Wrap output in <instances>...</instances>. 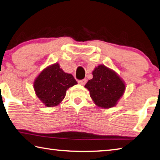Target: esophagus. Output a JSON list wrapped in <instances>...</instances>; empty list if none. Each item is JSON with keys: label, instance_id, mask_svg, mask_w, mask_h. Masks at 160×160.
I'll use <instances>...</instances> for the list:
<instances>
[{"label": "esophagus", "instance_id": "obj_1", "mask_svg": "<svg viewBox=\"0 0 160 160\" xmlns=\"http://www.w3.org/2000/svg\"><path fill=\"white\" fill-rule=\"evenodd\" d=\"M86 82H87V80H86V79H83V80H78V83H79L80 85H85Z\"/></svg>", "mask_w": 160, "mask_h": 160}]
</instances>
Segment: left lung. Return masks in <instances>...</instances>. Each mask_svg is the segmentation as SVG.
Listing matches in <instances>:
<instances>
[{
	"label": "left lung",
	"mask_w": 160,
	"mask_h": 160,
	"mask_svg": "<svg viewBox=\"0 0 160 160\" xmlns=\"http://www.w3.org/2000/svg\"><path fill=\"white\" fill-rule=\"evenodd\" d=\"M93 78L88 80L85 88L98 107L110 108L117 105L122 97L126 87L124 80L112 69L103 64L92 71Z\"/></svg>",
	"instance_id": "obj_1"
}]
</instances>
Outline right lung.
Listing matches in <instances>:
<instances>
[{
    "mask_svg": "<svg viewBox=\"0 0 160 160\" xmlns=\"http://www.w3.org/2000/svg\"><path fill=\"white\" fill-rule=\"evenodd\" d=\"M76 84L73 76L65 72L56 63L40 72L34 81L33 88L36 96L45 106L54 107L62 103L67 89Z\"/></svg>",
    "mask_w": 160,
    "mask_h": 160,
    "instance_id": "add662e5",
    "label": "right lung"
}]
</instances>
